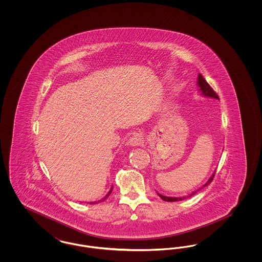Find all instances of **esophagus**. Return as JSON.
Returning <instances> with one entry per match:
<instances>
[{
	"instance_id": "34e87169",
	"label": "esophagus",
	"mask_w": 262,
	"mask_h": 262,
	"mask_svg": "<svg viewBox=\"0 0 262 262\" xmlns=\"http://www.w3.org/2000/svg\"><path fill=\"white\" fill-rule=\"evenodd\" d=\"M143 140H144L143 137L140 134H137V135H135V136H133L129 138L128 144L132 145V146H138V145L143 143Z\"/></svg>"
}]
</instances>
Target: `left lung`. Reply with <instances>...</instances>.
I'll list each match as a JSON object with an SVG mask.
<instances>
[{"label": "left lung", "mask_w": 262, "mask_h": 262, "mask_svg": "<svg viewBox=\"0 0 262 262\" xmlns=\"http://www.w3.org/2000/svg\"><path fill=\"white\" fill-rule=\"evenodd\" d=\"M198 85H199V88H200V91L201 92V95H203V96H205V97H209V98H214V99H218L219 100V97H218V95H217V93H215V91L212 89L211 86L207 83V81L204 79V77L202 76V75H199L198 76ZM214 174H215V172L212 174L211 177L209 178V180L202 186V187H200L199 189H196V190H194V191H192L188 196H183V198H172V196H165V195H162V194H160V193H158V195L163 200H165V201H168V202H174V201H179V200H186L187 198H189V196H191V195H193L194 193H196L200 189H202L203 187H206V186H208L210 183L212 182V180H213V178H214Z\"/></svg>", "instance_id": "obj_1"}]
</instances>
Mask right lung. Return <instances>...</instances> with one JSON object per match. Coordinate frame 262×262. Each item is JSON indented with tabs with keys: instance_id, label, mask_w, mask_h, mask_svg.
I'll use <instances>...</instances> for the list:
<instances>
[{
	"instance_id": "1",
	"label": "right lung",
	"mask_w": 262,
	"mask_h": 262,
	"mask_svg": "<svg viewBox=\"0 0 262 262\" xmlns=\"http://www.w3.org/2000/svg\"><path fill=\"white\" fill-rule=\"evenodd\" d=\"M112 190H113V186H112V187H111V188H110V190H109V192H108V193H107V194H106V195H105V196H104V198H103V199H102V200H98V201H94V202H90V204H95V203H98V202H100V201H104V200H107V199H108V198H109V195H110V194H111V192H112Z\"/></svg>"
}]
</instances>
